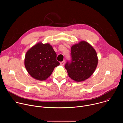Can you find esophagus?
<instances>
[{
    "mask_svg": "<svg viewBox=\"0 0 123 123\" xmlns=\"http://www.w3.org/2000/svg\"><path fill=\"white\" fill-rule=\"evenodd\" d=\"M64 64H65V61L64 60L60 62V65H62V66H63L64 65Z\"/></svg>",
    "mask_w": 123,
    "mask_h": 123,
    "instance_id": "esophagus-1",
    "label": "esophagus"
}]
</instances>
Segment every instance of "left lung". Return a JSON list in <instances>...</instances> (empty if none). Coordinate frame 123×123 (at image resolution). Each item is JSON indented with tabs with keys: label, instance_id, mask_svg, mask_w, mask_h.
I'll return each mask as SVG.
<instances>
[{
	"label": "left lung",
	"instance_id": "8db88e82",
	"mask_svg": "<svg viewBox=\"0 0 123 123\" xmlns=\"http://www.w3.org/2000/svg\"><path fill=\"white\" fill-rule=\"evenodd\" d=\"M72 61L65 65L69 77L78 82L85 81L93 74L98 64L95 50L88 42L80 41L71 48Z\"/></svg>",
	"mask_w": 123,
	"mask_h": 123
}]
</instances>
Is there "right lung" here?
<instances>
[{
  "label": "right lung",
  "mask_w": 123,
  "mask_h": 123,
  "mask_svg": "<svg viewBox=\"0 0 123 123\" xmlns=\"http://www.w3.org/2000/svg\"><path fill=\"white\" fill-rule=\"evenodd\" d=\"M24 64L29 74L40 81L46 80L60 63L56 54L49 43L39 42L26 52Z\"/></svg>",
  "instance_id": "obj_1"
}]
</instances>
